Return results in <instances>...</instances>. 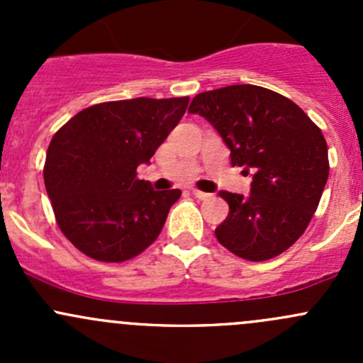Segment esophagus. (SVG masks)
<instances>
[{"label":"esophagus","mask_w":363,"mask_h":363,"mask_svg":"<svg viewBox=\"0 0 363 363\" xmlns=\"http://www.w3.org/2000/svg\"><path fill=\"white\" fill-rule=\"evenodd\" d=\"M191 193H193V196H195V199H199V200H208L212 196V195H208V193L199 191V189H193Z\"/></svg>","instance_id":"1"}]
</instances>
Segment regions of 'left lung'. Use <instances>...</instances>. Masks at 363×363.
<instances>
[{
  "mask_svg": "<svg viewBox=\"0 0 363 363\" xmlns=\"http://www.w3.org/2000/svg\"><path fill=\"white\" fill-rule=\"evenodd\" d=\"M230 149L233 167L252 175L247 196L219 191L230 212L216 228L219 244L250 262L286 251L306 232L328 179V149L306 112L274 91L251 84L193 98Z\"/></svg>",
  "mask_w": 363,
  "mask_h": 363,
  "instance_id": "1",
  "label": "left lung"
}]
</instances>
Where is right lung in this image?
<instances>
[{"label":"right lung","mask_w":363,"mask_h":363,"mask_svg":"<svg viewBox=\"0 0 363 363\" xmlns=\"http://www.w3.org/2000/svg\"><path fill=\"white\" fill-rule=\"evenodd\" d=\"M188 96L84 108L47 149L43 181L65 237L98 262H126L158 239L181 189L137 179L188 107Z\"/></svg>","instance_id":"right-lung-1"}]
</instances>
